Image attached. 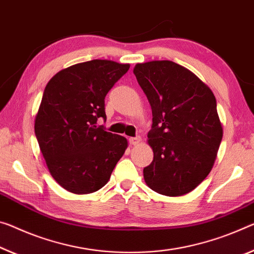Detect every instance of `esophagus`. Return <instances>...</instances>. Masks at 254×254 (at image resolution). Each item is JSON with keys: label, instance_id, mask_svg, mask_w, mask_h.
Wrapping results in <instances>:
<instances>
[{"label": "esophagus", "instance_id": "1", "mask_svg": "<svg viewBox=\"0 0 254 254\" xmlns=\"http://www.w3.org/2000/svg\"><path fill=\"white\" fill-rule=\"evenodd\" d=\"M140 141H141V138H140V136H135V138L128 139V142H130L131 146H136Z\"/></svg>", "mask_w": 254, "mask_h": 254}]
</instances>
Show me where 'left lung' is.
Masks as SVG:
<instances>
[{
    "instance_id": "8db88e82",
    "label": "left lung",
    "mask_w": 254,
    "mask_h": 254,
    "mask_svg": "<svg viewBox=\"0 0 254 254\" xmlns=\"http://www.w3.org/2000/svg\"><path fill=\"white\" fill-rule=\"evenodd\" d=\"M133 73L152 111L154 160L143 168L146 184L159 194H187L210 173L223 138L215 96L172 61L138 63Z\"/></svg>"
}]
</instances>
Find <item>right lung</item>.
I'll return each mask as SVG.
<instances>
[{
	"label": "right lung",
	"instance_id": "add662e5",
	"mask_svg": "<svg viewBox=\"0 0 254 254\" xmlns=\"http://www.w3.org/2000/svg\"><path fill=\"white\" fill-rule=\"evenodd\" d=\"M130 64L108 60L78 63L46 84L35 134L48 171L63 189L88 194L105 185L127 140L97 126L106 120L105 97Z\"/></svg>",
	"mask_w": 254,
	"mask_h": 254
}]
</instances>
